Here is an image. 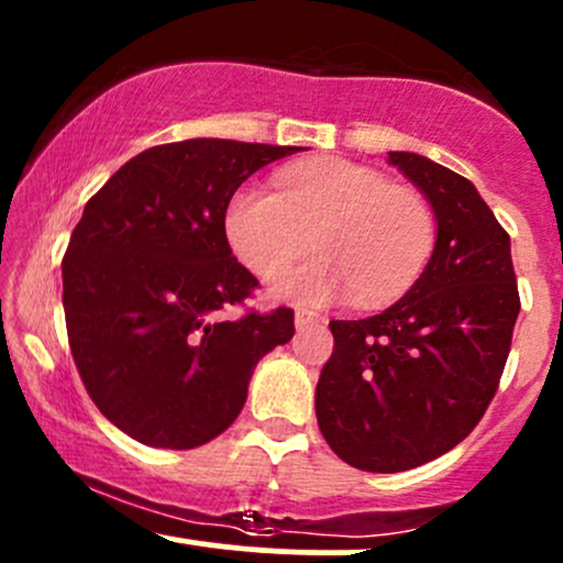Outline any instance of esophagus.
<instances>
[{
	"instance_id": "1",
	"label": "esophagus",
	"mask_w": 563,
	"mask_h": 563,
	"mask_svg": "<svg viewBox=\"0 0 563 563\" xmlns=\"http://www.w3.org/2000/svg\"><path fill=\"white\" fill-rule=\"evenodd\" d=\"M294 322H296V331L303 333V331H309V328H320L322 322H325V318H322V314H318V312H309V309H299Z\"/></svg>"
}]
</instances>
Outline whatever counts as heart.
I'll list each match as a JSON object with an SVG mask.
<instances>
[{
  "instance_id": "b5f03b06",
  "label": "heart",
  "mask_w": 563,
  "mask_h": 563,
  "mask_svg": "<svg viewBox=\"0 0 563 563\" xmlns=\"http://www.w3.org/2000/svg\"><path fill=\"white\" fill-rule=\"evenodd\" d=\"M275 187H238L224 209L230 249L267 280L299 260L309 238L318 256L275 283V299L320 307L352 294L363 307H380L407 294L429 267L434 214L380 172L322 161L283 169Z\"/></svg>"
}]
</instances>
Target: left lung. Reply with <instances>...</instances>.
<instances>
[{
	"label": "left lung",
	"mask_w": 563,
	"mask_h": 563,
	"mask_svg": "<svg viewBox=\"0 0 563 563\" xmlns=\"http://www.w3.org/2000/svg\"><path fill=\"white\" fill-rule=\"evenodd\" d=\"M386 161L429 200L434 254L389 309L331 320L335 346L314 391L325 442L373 474L423 466L474 431L521 309L510 238L479 190L418 153L391 151Z\"/></svg>",
	"instance_id": "8db88e82"
}]
</instances>
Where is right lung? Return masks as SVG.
Here are the masks:
<instances>
[{"instance_id": "obj_1", "label": "right lung", "mask_w": 563, "mask_h": 563, "mask_svg": "<svg viewBox=\"0 0 563 563\" xmlns=\"http://www.w3.org/2000/svg\"><path fill=\"white\" fill-rule=\"evenodd\" d=\"M309 147L196 137L126 161L84 206L63 256L74 363L97 410L147 448L192 450L243 410L254 367L294 339V312H249L256 277L224 209L262 166Z\"/></svg>"}]
</instances>
